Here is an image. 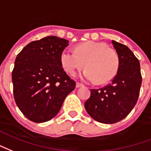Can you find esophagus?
Here are the masks:
<instances>
[{
    "label": "esophagus",
    "instance_id": "obj_1",
    "mask_svg": "<svg viewBox=\"0 0 151 151\" xmlns=\"http://www.w3.org/2000/svg\"><path fill=\"white\" fill-rule=\"evenodd\" d=\"M76 88H80V87H83V84H82V83H76Z\"/></svg>",
    "mask_w": 151,
    "mask_h": 151
}]
</instances>
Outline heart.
I'll list each match as a JSON object with an SVG mask.
<instances>
[{"label": "heart", "mask_w": 151, "mask_h": 151, "mask_svg": "<svg viewBox=\"0 0 151 151\" xmlns=\"http://www.w3.org/2000/svg\"><path fill=\"white\" fill-rule=\"evenodd\" d=\"M60 62L68 73H73L85 65L81 78L87 81L105 83L116 75L119 66V57L115 50L105 44L88 42L79 44L75 50L65 49L61 53Z\"/></svg>", "instance_id": "1"}]
</instances>
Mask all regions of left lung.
Here are the masks:
<instances>
[{
  "instance_id": "8db88e82",
  "label": "left lung",
  "mask_w": 151,
  "mask_h": 151,
  "mask_svg": "<svg viewBox=\"0 0 151 151\" xmlns=\"http://www.w3.org/2000/svg\"><path fill=\"white\" fill-rule=\"evenodd\" d=\"M119 57V66L112 82L99 89H91L84 103L90 116L96 122L113 124L128 116L139 96L142 75L140 63L125 45L112 41Z\"/></svg>"
}]
</instances>
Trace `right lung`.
Masks as SVG:
<instances>
[{
  "mask_svg": "<svg viewBox=\"0 0 151 151\" xmlns=\"http://www.w3.org/2000/svg\"><path fill=\"white\" fill-rule=\"evenodd\" d=\"M68 45L64 38L47 36L29 42L15 59L12 72L14 100L31 122L52 119L76 88L60 62L61 53Z\"/></svg>",
  "mask_w": 151,
  "mask_h": 151,
  "instance_id": "1",
  "label": "right lung"
}]
</instances>
